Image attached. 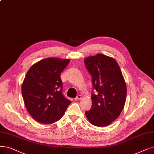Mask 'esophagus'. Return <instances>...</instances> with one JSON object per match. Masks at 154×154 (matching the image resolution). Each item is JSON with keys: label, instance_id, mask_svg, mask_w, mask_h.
I'll return each instance as SVG.
<instances>
[{"label": "esophagus", "instance_id": "1", "mask_svg": "<svg viewBox=\"0 0 154 154\" xmlns=\"http://www.w3.org/2000/svg\"><path fill=\"white\" fill-rule=\"evenodd\" d=\"M82 98V95H78L75 99V100H81Z\"/></svg>", "mask_w": 154, "mask_h": 154}]
</instances>
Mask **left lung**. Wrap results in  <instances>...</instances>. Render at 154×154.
I'll return each instance as SVG.
<instances>
[{"instance_id": "8db88e82", "label": "left lung", "mask_w": 154, "mask_h": 154, "mask_svg": "<svg viewBox=\"0 0 154 154\" xmlns=\"http://www.w3.org/2000/svg\"><path fill=\"white\" fill-rule=\"evenodd\" d=\"M85 64L92 76V106L85 112L91 125L98 127L109 125L119 116L126 99V85L117 61L112 57L97 54L85 59Z\"/></svg>"}]
</instances>
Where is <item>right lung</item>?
<instances>
[{
	"label": "right lung",
	"instance_id": "right-lung-1",
	"mask_svg": "<svg viewBox=\"0 0 154 154\" xmlns=\"http://www.w3.org/2000/svg\"><path fill=\"white\" fill-rule=\"evenodd\" d=\"M70 59L48 57L31 66L24 78L21 92L24 105L36 121L52 124L62 118L71 101L62 93L60 73Z\"/></svg>",
	"mask_w": 154,
	"mask_h": 154
}]
</instances>
